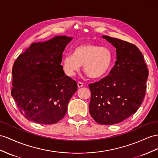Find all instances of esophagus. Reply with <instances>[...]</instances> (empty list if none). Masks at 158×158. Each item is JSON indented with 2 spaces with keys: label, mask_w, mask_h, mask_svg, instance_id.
Returning a JSON list of instances; mask_svg holds the SVG:
<instances>
[{
  "label": "esophagus",
  "mask_w": 158,
  "mask_h": 158,
  "mask_svg": "<svg viewBox=\"0 0 158 158\" xmlns=\"http://www.w3.org/2000/svg\"><path fill=\"white\" fill-rule=\"evenodd\" d=\"M83 85H84V84H83V83H82V82L79 81V82L77 83V86H78V87H83Z\"/></svg>",
  "instance_id": "1"
}]
</instances>
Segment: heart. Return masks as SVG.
I'll return each instance as SVG.
<instances>
[{
  "label": "heart",
  "instance_id": "heart-1",
  "mask_svg": "<svg viewBox=\"0 0 158 158\" xmlns=\"http://www.w3.org/2000/svg\"><path fill=\"white\" fill-rule=\"evenodd\" d=\"M113 55L107 47L94 43H84L76 47L73 54L64 56L63 71L72 77L83 64V71L91 78L99 79L106 75L111 66Z\"/></svg>",
  "mask_w": 158,
  "mask_h": 158
}]
</instances>
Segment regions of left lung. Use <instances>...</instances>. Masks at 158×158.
<instances>
[{
  "label": "left lung",
  "instance_id": "1",
  "mask_svg": "<svg viewBox=\"0 0 158 158\" xmlns=\"http://www.w3.org/2000/svg\"><path fill=\"white\" fill-rule=\"evenodd\" d=\"M116 48L117 60L110 75L89 85V113L97 123L113 125L128 118L142 103L148 69L135 44L103 35Z\"/></svg>",
  "mask_w": 158,
  "mask_h": 158
}]
</instances>
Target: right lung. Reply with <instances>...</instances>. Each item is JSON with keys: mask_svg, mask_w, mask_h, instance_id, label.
Segmentation results:
<instances>
[{"mask_svg": "<svg viewBox=\"0 0 158 158\" xmlns=\"http://www.w3.org/2000/svg\"><path fill=\"white\" fill-rule=\"evenodd\" d=\"M73 39L56 36L34 43L15 60L11 95L21 114L40 124H54L65 115L77 83L65 75L62 54Z\"/></svg>", "mask_w": 158, "mask_h": 158, "instance_id": "1", "label": "right lung"}]
</instances>
